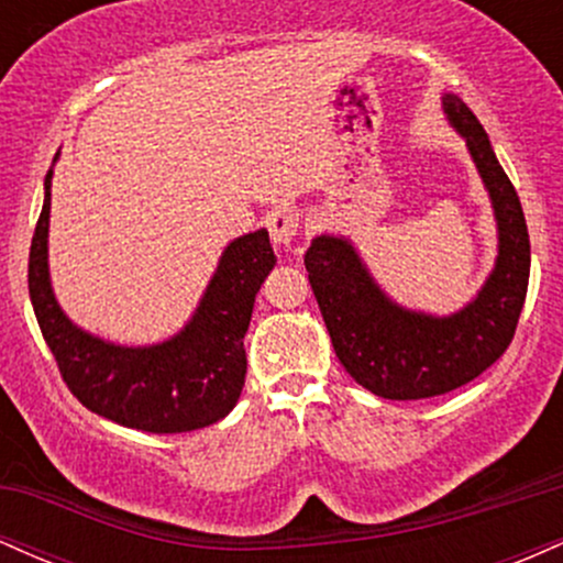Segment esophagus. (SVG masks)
Masks as SVG:
<instances>
[{
	"label": "esophagus",
	"mask_w": 563,
	"mask_h": 563,
	"mask_svg": "<svg viewBox=\"0 0 563 563\" xmlns=\"http://www.w3.org/2000/svg\"><path fill=\"white\" fill-rule=\"evenodd\" d=\"M267 230L275 245H290L299 232V211L294 206H280V209L269 211Z\"/></svg>",
	"instance_id": "esophagus-1"
}]
</instances>
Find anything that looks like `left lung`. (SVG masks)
<instances>
[{
	"mask_svg": "<svg viewBox=\"0 0 563 563\" xmlns=\"http://www.w3.org/2000/svg\"><path fill=\"white\" fill-rule=\"evenodd\" d=\"M444 111L468 142L500 232V254L479 296L452 318L407 312L386 299L344 238H314L303 254L335 357L384 399L439 397L482 376L508 349L527 299L529 232L516 187L466 102L448 95Z\"/></svg>",
	"mask_w": 563,
	"mask_h": 563,
	"instance_id": "left-lung-1",
	"label": "left lung"
}]
</instances>
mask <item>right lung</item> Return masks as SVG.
<instances>
[{
	"label": "right lung",
	"mask_w": 563,
	"mask_h": 563,
	"mask_svg": "<svg viewBox=\"0 0 563 563\" xmlns=\"http://www.w3.org/2000/svg\"><path fill=\"white\" fill-rule=\"evenodd\" d=\"M49 187L53 172L44 179L31 238L29 294L70 394L97 416L147 434H183L228 416L243 391V339L254 299L277 262L267 232H251L224 249L183 333L156 346H115L79 331L57 307L47 273Z\"/></svg>",
	"instance_id": "add662e5"
}]
</instances>
